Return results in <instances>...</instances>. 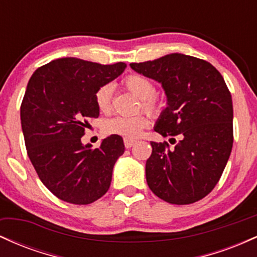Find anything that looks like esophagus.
I'll list each match as a JSON object with an SVG mask.
<instances>
[{
    "instance_id": "obj_1",
    "label": "esophagus",
    "mask_w": 257,
    "mask_h": 257,
    "mask_svg": "<svg viewBox=\"0 0 257 257\" xmlns=\"http://www.w3.org/2000/svg\"><path fill=\"white\" fill-rule=\"evenodd\" d=\"M135 144V140H132V139H124V146L125 149H131V147Z\"/></svg>"
}]
</instances>
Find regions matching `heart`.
I'll return each instance as SVG.
<instances>
[{
	"instance_id": "obj_1",
	"label": "heart",
	"mask_w": 257,
	"mask_h": 257,
	"mask_svg": "<svg viewBox=\"0 0 257 257\" xmlns=\"http://www.w3.org/2000/svg\"><path fill=\"white\" fill-rule=\"evenodd\" d=\"M126 89L141 100V107L149 113H157L159 111L158 100L155 98L156 87L149 78L143 75L133 73L124 78ZM112 93L113 88L111 84H104L95 91V104L101 112H108L112 107ZM149 124V120L144 114H137L132 117L117 116L105 120L104 132L106 134L118 135L125 139H135Z\"/></svg>"
}]
</instances>
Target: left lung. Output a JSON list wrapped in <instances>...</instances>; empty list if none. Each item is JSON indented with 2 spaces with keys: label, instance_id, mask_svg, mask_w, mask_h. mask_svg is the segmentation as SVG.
<instances>
[{
  "label": "left lung",
  "instance_id": "left-lung-1",
  "mask_svg": "<svg viewBox=\"0 0 257 257\" xmlns=\"http://www.w3.org/2000/svg\"><path fill=\"white\" fill-rule=\"evenodd\" d=\"M131 67L161 83L167 95L155 132L180 138L173 149L168 143H151L146 161L150 190L178 205L204 198L216 186L232 151L233 106L225 79L210 63L181 53Z\"/></svg>",
  "mask_w": 257,
  "mask_h": 257
}]
</instances>
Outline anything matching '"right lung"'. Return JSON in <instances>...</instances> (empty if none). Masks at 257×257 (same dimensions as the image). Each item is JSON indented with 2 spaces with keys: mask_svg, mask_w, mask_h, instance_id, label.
<instances>
[{
  "mask_svg": "<svg viewBox=\"0 0 257 257\" xmlns=\"http://www.w3.org/2000/svg\"><path fill=\"white\" fill-rule=\"evenodd\" d=\"M125 67L59 58L29 81L20 107L28 156L43 185L64 202L90 204L110 188L114 163L124 153L123 139L110 135L93 149L81 138L88 119L99 117L96 89Z\"/></svg>",
  "mask_w": 257,
  "mask_h": 257,
  "instance_id": "obj_1",
  "label": "right lung"
}]
</instances>
